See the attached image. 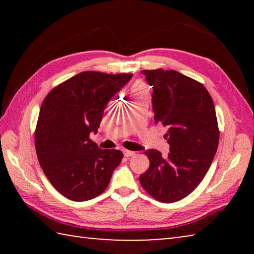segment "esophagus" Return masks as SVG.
I'll use <instances>...</instances> for the list:
<instances>
[{
	"instance_id": "esophagus-1",
	"label": "esophagus",
	"mask_w": 254,
	"mask_h": 254,
	"mask_svg": "<svg viewBox=\"0 0 254 254\" xmlns=\"http://www.w3.org/2000/svg\"><path fill=\"white\" fill-rule=\"evenodd\" d=\"M135 152L134 151H130V150H124V156L130 158V157H134L135 156Z\"/></svg>"
}]
</instances>
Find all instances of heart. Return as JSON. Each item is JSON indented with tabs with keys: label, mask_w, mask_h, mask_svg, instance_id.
Instances as JSON below:
<instances>
[{
	"label": "heart",
	"mask_w": 254,
	"mask_h": 254,
	"mask_svg": "<svg viewBox=\"0 0 254 254\" xmlns=\"http://www.w3.org/2000/svg\"><path fill=\"white\" fill-rule=\"evenodd\" d=\"M147 92V89H145V85L143 83H141V81H137L134 85H133L132 87V96H135V95H139L141 93H144Z\"/></svg>",
	"instance_id": "heart-1"
}]
</instances>
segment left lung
Returning a JSON list of instances; mask_svg holds the SVG:
<instances>
[{"label": "left lung", "instance_id": "1", "mask_svg": "<svg viewBox=\"0 0 254 254\" xmlns=\"http://www.w3.org/2000/svg\"><path fill=\"white\" fill-rule=\"evenodd\" d=\"M152 86L154 123L168 128L170 152H144L150 167L140 175L141 186L161 203L190 194L207 173L216 153L220 130L214 103L205 86L176 70H141Z\"/></svg>", "mask_w": 254, "mask_h": 254}]
</instances>
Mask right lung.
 <instances>
[{"label":"right lung","instance_id":"1","mask_svg":"<svg viewBox=\"0 0 254 254\" xmlns=\"http://www.w3.org/2000/svg\"><path fill=\"white\" fill-rule=\"evenodd\" d=\"M132 74L83 71L51 89L42 102L34 144L42 170L66 198H95L120 165V150H103L89 139L103 112Z\"/></svg>","mask_w":254,"mask_h":254}]
</instances>
